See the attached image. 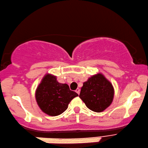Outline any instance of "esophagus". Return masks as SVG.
<instances>
[{"label":"esophagus","mask_w":148,"mask_h":148,"mask_svg":"<svg viewBox=\"0 0 148 148\" xmlns=\"http://www.w3.org/2000/svg\"><path fill=\"white\" fill-rule=\"evenodd\" d=\"M75 92L77 93V94H79V93H80V89L77 88L76 90H75Z\"/></svg>","instance_id":"1"}]
</instances>
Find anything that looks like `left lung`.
Listing matches in <instances>:
<instances>
[{"mask_svg":"<svg viewBox=\"0 0 148 148\" xmlns=\"http://www.w3.org/2000/svg\"><path fill=\"white\" fill-rule=\"evenodd\" d=\"M114 97L111 83L101 74L93 75L83 83L79 97L90 110L100 112L109 107Z\"/></svg>","mask_w":148,"mask_h":148,"instance_id":"left-lung-1","label":"left lung"}]
</instances>
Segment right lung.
<instances>
[{"mask_svg": "<svg viewBox=\"0 0 148 148\" xmlns=\"http://www.w3.org/2000/svg\"><path fill=\"white\" fill-rule=\"evenodd\" d=\"M77 96L67 84L58 82L56 77L51 74L43 78L36 93L37 103L41 110L52 116L64 112L71 100Z\"/></svg>", "mask_w": 148, "mask_h": 148, "instance_id": "obj_1", "label": "right lung"}]
</instances>
